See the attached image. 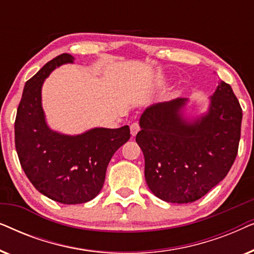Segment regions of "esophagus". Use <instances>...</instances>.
I'll list each match as a JSON object with an SVG mask.
<instances>
[{
    "mask_svg": "<svg viewBox=\"0 0 254 254\" xmlns=\"http://www.w3.org/2000/svg\"><path fill=\"white\" fill-rule=\"evenodd\" d=\"M138 130H140V126H138L136 123H134V124L130 125V134H131V136H135V135L138 133Z\"/></svg>",
    "mask_w": 254,
    "mask_h": 254,
    "instance_id": "obj_1",
    "label": "esophagus"
}]
</instances>
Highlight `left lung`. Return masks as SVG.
I'll return each instance as SVG.
<instances>
[{"label": "left lung", "instance_id": "obj_1", "mask_svg": "<svg viewBox=\"0 0 254 254\" xmlns=\"http://www.w3.org/2000/svg\"><path fill=\"white\" fill-rule=\"evenodd\" d=\"M187 104H154L140 117L145 182L166 202H193L209 192L228 175L241 140L242 107L227 83H218L201 116H187Z\"/></svg>", "mask_w": 254, "mask_h": 254}]
</instances>
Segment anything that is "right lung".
Returning a JSON list of instances; mask_svg holds the SVG:
<instances>
[{"label":"right lung","instance_id":"obj_1","mask_svg":"<svg viewBox=\"0 0 254 254\" xmlns=\"http://www.w3.org/2000/svg\"><path fill=\"white\" fill-rule=\"evenodd\" d=\"M75 58L64 53L47 62L25 83L15 121V144L20 165L45 196L64 204L84 203L98 195L107 165L130 137L128 126L95 127L77 135L48 126L41 89L52 71Z\"/></svg>","mask_w":254,"mask_h":254}]
</instances>
